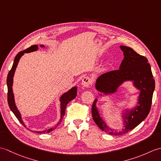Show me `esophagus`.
Returning <instances> with one entry per match:
<instances>
[{
  "label": "esophagus",
  "mask_w": 161,
  "mask_h": 161,
  "mask_svg": "<svg viewBox=\"0 0 161 161\" xmlns=\"http://www.w3.org/2000/svg\"><path fill=\"white\" fill-rule=\"evenodd\" d=\"M81 84L84 87H89L91 85V80L90 77H85L82 79L81 81Z\"/></svg>",
  "instance_id": "esophagus-1"
}]
</instances>
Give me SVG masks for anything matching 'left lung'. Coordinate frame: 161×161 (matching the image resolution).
<instances>
[{
	"instance_id": "1",
	"label": "left lung",
	"mask_w": 161,
	"mask_h": 161,
	"mask_svg": "<svg viewBox=\"0 0 161 161\" xmlns=\"http://www.w3.org/2000/svg\"><path fill=\"white\" fill-rule=\"evenodd\" d=\"M119 47L124 54V59L118 70L104 73L97 79L95 86L99 91L97 97L115 94L126 81H131L133 86L139 91V95L134 107L125 108L121 111L123 126L119 131L110 128L101 118L97 107L98 99L95 98L92 106L93 120L102 131L112 136L125 134L144 120L151 108L155 89V81L147 59L131 47L124 46Z\"/></svg>"
}]
</instances>
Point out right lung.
<instances>
[{"instance_id": "1", "label": "right lung", "mask_w": 161, "mask_h": 161, "mask_svg": "<svg viewBox=\"0 0 161 161\" xmlns=\"http://www.w3.org/2000/svg\"><path fill=\"white\" fill-rule=\"evenodd\" d=\"M41 47H45V46L43 45H40ZM39 49V46L37 45L35 46H32L31 47H28V49H26L23 51H21V52L19 53L16 54V56L14 58V61L13 63V66L12 67V69L9 72L8 75V78H7V85H8V104L9 107L11 109V111L13 112V114L15 115L16 118L19 119V121L21 123V124L26 127V125H25V122H23V119H22V116L19 110L17 108L16 105V102H15V99H14V95L13 93V82H14V75L15 71L16 69L17 65H18L19 60L20 58H21L22 56L24 55L25 53H30L32 52H35V51L38 50ZM77 87L75 86L72 87L70 90H68V91L65 92L63 94H61L59 97V102H60V109H61V117L59 122L57 123V125L55 126H53L52 127H50L48 129H46V130H43V131H34L35 132L37 133H50L51 131H53V130H54L58 125H59L60 123L61 122L63 119L64 115H65V111H66V108L67 104L69 103V102L73 100V99H75L77 96ZM28 129H29L28 128ZM30 131H33L32 130H30Z\"/></svg>"}]
</instances>
